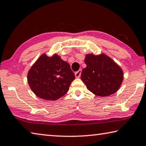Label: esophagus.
I'll list each match as a JSON object with an SVG mask.
<instances>
[{"label":"esophagus","instance_id":"1","mask_svg":"<svg viewBox=\"0 0 146 146\" xmlns=\"http://www.w3.org/2000/svg\"><path fill=\"white\" fill-rule=\"evenodd\" d=\"M81 74V69H80V70H79L78 71H77V72H76L75 73L76 78H80Z\"/></svg>","mask_w":146,"mask_h":146}]
</instances>
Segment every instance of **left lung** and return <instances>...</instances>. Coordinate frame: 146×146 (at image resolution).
Returning <instances> with one entry per match:
<instances>
[{
  "mask_svg": "<svg viewBox=\"0 0 146 146\" xmlns=\"http://www.w3.org/2000/svg\"><path fill=\"white\" fill-rule=\"evenodd\" d=\"M86 67L81 72V80L88 90L96 96L107 97L119 90L123 81L122 68L104 54L86 55Z\"/></svg>",
  "mask_w": 146,
  "mask_h": 146,
  "instance_id": "8db88e82",
  "label": "left lung"
}]
</instances>
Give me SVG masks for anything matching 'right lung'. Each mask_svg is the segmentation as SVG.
I'll use <instances>...</instances> for the list:
<instances>
[{"instance_id":"obj_1","label":"right lung","mask_w":146,"mask_h":146,"mask_svg":"<svg viewBox=\"0 0 146 146\" xmlns=\"http://www.w3.org/2000/svg\"><path fill=\"white\" fill-rule=\"evenodd\" d=\"M75 75L70 66L58 54L40 56L27 74V81L31 90L38 98L56 101L69 90Z\"/></svg>"}]
</instances>
